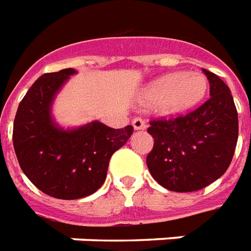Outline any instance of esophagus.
<instances>
[{"mask_svg": "<svg viewBox=\"0 0 251 251\" xmlns=\"http://www.w3.org/2000/svg\"><path fill=\"white\" fill-rule=\"evenodd\" d=\"M132 126H134V128L135 129L146 128V123H145V120H143L142 117H135V119L132 120Z\"/></svg>", "mask_w": 251, "mask_h": 251, "instance_id": "esophagus-1", "label": "esophagus"}]
</instances>
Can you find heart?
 I'll list each match as a JSON object with an SVG mask.
<instances>
[{
  "instance_id": "heart-1",
  "label": "heart",
  "mask_w": 251,
  "mask_h": 251,
  "mask_svg": "<svg viewBox=\"0 0 251 251\" xmlns=\"http://www.w3.org/2000/svg\"><path fill=\"white\" fill-rule=\"evenodd\" d=\"M208 91V79L198 72H174L161 76L143 93L145 105H160L164 115L187 113L203 100Z\"/></svg>"
}]
</instances>
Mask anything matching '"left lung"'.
<instances>
[{"instance_id":"8db88e82","label":"left lung","mask_w":251,"mask_h":251,"mask_svg":"<svg viewBox=\"0 0 251 251\" xmlns=\"http://www.w3.org/2000/svg\"><path fill=\"white\" fill-rule=\"evenodd\" d=\"M210 98L186 115L150 120L154 145L146 164L154 180L177 193L206 187L224 175L238 142V112L228 86L203 70Z\"/></svg>"}]
</instances>
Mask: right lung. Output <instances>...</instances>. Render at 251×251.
<instances>
[{
	"instance_id": "obj_1",
	"label": "right lung",
	"mask_w": 251,
	"mask_h": 251,
	"mask_svg": "<svg viewBox=\"0 0 251 251\" xmlns=\"http://www.w3.org/2000/svg\"><path fill=\"white\" fill-rule=\"evenodd\" d=\"M76 71L43 74L19 103L13 123L17 161L31 183L58 200H77L96 193L106 179L109 160L132 134V126L110 128L93 122L63 129L53 122L54 96Z\"/></svg>"
}]
</instances>
